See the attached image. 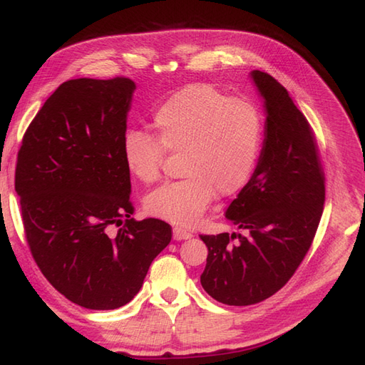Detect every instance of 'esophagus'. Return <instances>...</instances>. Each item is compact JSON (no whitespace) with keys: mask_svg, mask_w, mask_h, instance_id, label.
<instances>
[{"mask_svg":"<svg viewBox=\"0 0 365 365\" xmlns=\"http://www.w3.org/2000/svg\"><path fill=\"white\" fill-rule=\"evenodd\" d=\"M173 237H174V240H186V239H191L192 237V232L188 231V230H183V228L175 227L173 230Z\"/></svg>","mask_w":365,"mask_h":365,"instance_id":"34e87169","label":"esophagus"}]
</instances>
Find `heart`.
Wrapping results in <instances>:
<instances>
[{
    "mask_svg": "<svg viewBox=\"0 0 365 365\" xmlns=\"http://www.w3.org/2000/svg\"><path fill=\"white\" fill-rule=\"evenodd\" d=\"M155 135L128 130L123 157L143 183L162 174L166 153L179 154L183 179L149 192L145 210L180 227L197 223L214 195L231 197L247 186L262 153L265 125L251 101L232 98L211 85L175 92L153 114Z\"/></svg>",
    "mask_w": 365,
    "mask_h": 365,
    "instance_id": "1",
    "label": "heart"
}]
</instances>
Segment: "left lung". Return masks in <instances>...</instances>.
Returning <instances> with one entry per match:
<instances>
[{
	"label": "left lung",
	"instance_id": "obj_1",
	"mask_svg": "<svg viewBox=\"0 0 365 365\" xmlns=\"http://www.w3.org/2000/svg\"><path fill=\"white\" fill-rule=\"evenodd\" d=\"M267 109L256 171L227 219L248 236L202 235L208 247L205 292L227 305H253L277 293L302 264L319 227L325 175L313 128L269 73H251Z\"/></svg>",
	"mask_w": 365,
	"mask_h": 365
}]
</instances>
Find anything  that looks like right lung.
<instances>
[{"instance_id": "1", "label": "right lung", "mask_w": 365, "mask_h": 365, "mask_svg": "<svg viewBox=\"0 0 365 365\" xmlns=\"http://www.w3.org/2000/svg\"><path fill=\"white\" fill-rule=\"evenodd\" d=\"M134 89L126 77L64 81L26 129L16 157L32 257L57 292L89 310L128 304L173 237L163 220L130 219L123 140Z\"/></svg>"}]
</instances>
